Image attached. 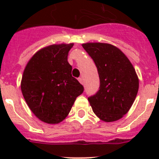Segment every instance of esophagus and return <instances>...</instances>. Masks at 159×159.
<instances>
[{
	"label": "esophagus",
	"instance_id": "esophagus-1",
	"mask_svg": "<svg viewBox=\"0 0 159 159\" xmlns=\"http://www.w3.org/2000/svg\"><path fill=\"white\" fill-rule=\"evenodd\" d=\"M78 80L80 81V83L81 84H84V79H83V77H80V78L78 79Z\"/></svg>",
	"mask_w": 159,
	"mask_h": 159
}]
</instances>
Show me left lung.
I'll use <instances>...</instances> for the list:
<instances>
[{
	"instance_id": "obj_1",
	"label": "left lung",
	"mask_w": 159,
	"mask_h": 159,
	"mask_svg": "<svg viewBox=\"0 0 159 159\" xmlns=\"http://www.w3.org/2000/svg\"><path fill=\"white\" fill-rule=\"evenodd\" d=\"M94 60L100 86L88 98L93 112L104 122L119 120L128 112L139 91V78L129 59L116 46L106 43H83Z\"/></svg>"
}]
</instances>
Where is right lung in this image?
I'll list each match as a JSON object with an SVG mask.
<instances>
[{
    "label": "right lung",
    "instance_id": "obj_1",
    "mask_svg": "<svg viewBox=\"0 0 159 159\" xmlns=\"http://www.w3.org/2000/svg\"><path fill=\"white\" fill-rule=\"evenodd\" d=\"M74 43L52 44L36 52L24 70L20 88L32 113L57 124L69 114L84 87L71 75L67 55Z\"/></svg>",
    "mask_w": 159,
    "mask_h": 159
}]
</instances>
